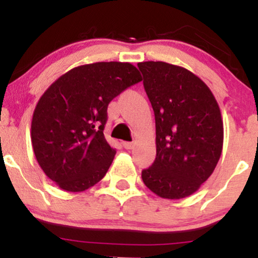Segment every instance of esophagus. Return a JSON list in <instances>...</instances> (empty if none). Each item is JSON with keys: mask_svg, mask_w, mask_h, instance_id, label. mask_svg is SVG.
<instances>
[{"mask_svg": "<svg viewBox=\"0 0 258 258\" xmlns=\"http://www.w3.org/2000/svg\"><path fill=\"white\" fill-rule=\"evenodd\" d=\"M122 146L125 149H133L135 148V143L133 142H123Z\"/></svg>", "mask_w": 258, "mask_h": 258, "instance_id": "esophagus-1", "label": "esophagus"}]
</instances>
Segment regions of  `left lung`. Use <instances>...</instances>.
<instances>
[{
  "label": "left lung",
  "instance_id": "left-lung-1",
  "mask_svg": "<svg viewBox=\"0 0 258 258\" xmlns=\"http://www.w3.org/2000/svg\"><path fill=\"white\" fill-rule=\"evenodd\" d=\"M143 85L156 127V158L142 179L164 199L194 194L211 176L223 148L217 100L200 78L165 61H142Z\"/></svg>",
  "mask_w": 258,
  "mask_h": 258
}]
</instances>
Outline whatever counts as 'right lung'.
<instances>
[{
    "label": "right lung",
    "mask_w": 258,
    "mask_h": 258,
    "mask_svg": "<svg viewBox=\"0 0 258 258\" xmlns=\"http://www.w3.org/2000/svg\"><path fill=\"white\" fill-rule=\"evenodd\" d=\"M142 81L131 63L98 61L63 74L38 99L31 143L42 171L67 191H84L108 172L116 150L104 137L109 103Z\"/></svg>",
    "instance_id": "right-lung-1"
}]
</instances>
